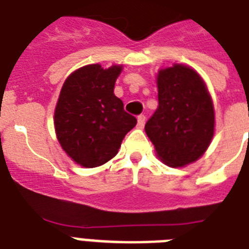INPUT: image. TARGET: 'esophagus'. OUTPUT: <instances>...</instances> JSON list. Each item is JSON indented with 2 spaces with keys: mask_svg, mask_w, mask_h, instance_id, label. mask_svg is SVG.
Wrapping results in <instances>:
<instances>
[{
  "mask_svg": "<svg viewBox=\"0 0 249 249\" xmlns=\"http://www.w3.org/2000/svg\"><path fill=\"white\" fill-rule=\"evenodd\" d=\"M144 123H146V116H144V115H140V116L137 117V126H138V128H143Z\"/></svg>",
  "mask_w": 249,
  "mask_h": 249,
  "instance_id": "34e87169",
  "label": "esophagus"
}]
</instances>
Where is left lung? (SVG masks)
<instances>
[{"label": "left lung", "mask_w": 249, "mask_h": 249, "mask_svg": "<svg viewBox=\"0 0 249 249\" xmlns=\"http://www.w3.org/2000/svg\"><path fill=\"white\" fill-rule=\"evenodd\" d=\"M159 106L144 125L156 154L173 168L196 161L213 138L214 109L200 76L183 64L160 70Z\"/></svg>", "instance_id": "8db88e82"}]
</instances>
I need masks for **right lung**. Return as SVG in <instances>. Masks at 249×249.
I'll return each instance as SVG.
<instances>
[{
  "label": "right lung",
  "instance_id": "add662e5",
  "mask_svg": "<svg viewBox=\"0 0 249 249\" xmlns=\"http://www.w3.org/2000/svg\"><path fill=\"white\" fill-rule=\"evenodd\" d=\"M123 67L103 70L89 64L68 76L54 113L56 138L66 154L80 165L95 168L116 155L137 119L124 111L113 94Z\"/></svg>",
  "mask_w": 249,
  "mask_h": 249
}]
</instances>
